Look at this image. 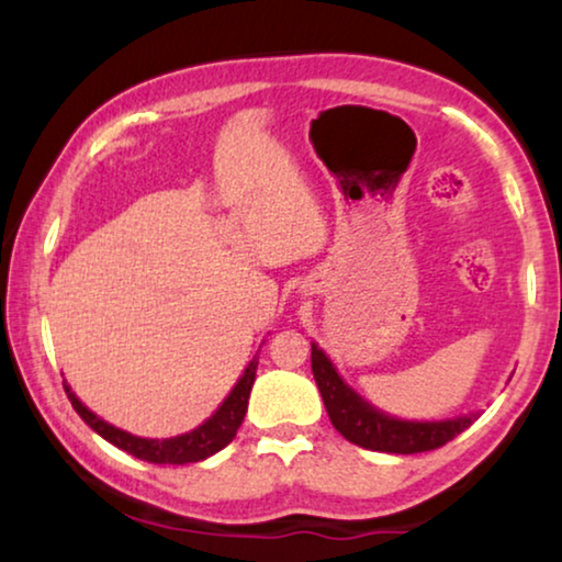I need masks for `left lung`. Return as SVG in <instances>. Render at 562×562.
Wrapping results in <instances>:
<instances>
[{
  "instance_id": "8db88e82",
  "label": "left lung",
  "mask_w": 562,
  "mask_h": 562,
  "mask_svg": "<svg viewBox=\"0 0 562 562\" xmlns=\"http://www.w3.org/2000/svg\"><path fill=\"white\" fill-rule=\"evenodd\" d=\"M312 373L317 381L322 402L329 414V422L345 440L360 445L375 452H396V456H412V452H427L442 448L452 437L473 425L475 414L442 422H409L389 417L386 412L375 409L358 396L340 375H337L333 360L312 342Z\"/></svg>"
}]
</instances>
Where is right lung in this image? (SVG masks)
<instances>
[{
  "label": "right lung",
  "mask_w": 562,
  "mask_h": 562,
  "mask_svg": "<svg viewBox=\"0 0 562 562\" xmlns=\"http://www.w3.org/2000/svg\"><path fill=\"white\" fill-rule=\"evenodd\" d=\"M256 371H258V352L252 356V360L245 368V373L240 375V381L235 383V389L229 391L225 402L220 404V409L212 414L210 419L202 422L196 429H191L187 435L179 437H166V440H148V437H135L125 432V429L110 425V422L99 419L94 412H89L87 406L79 402V396L74 394L71 386H66L68 402L76 409V414L87 422V425L94 429L97 435H102L106 442H112L114 448L130 452V456L148 460V463H158V465H183V463H199V460L214 456L220 452L225 445L235 440L237 429H240L245 412H248V398H250V389L252 381H256Z\"/></svg>",
  "instance_id": "add662e5"
}]
</instances>
